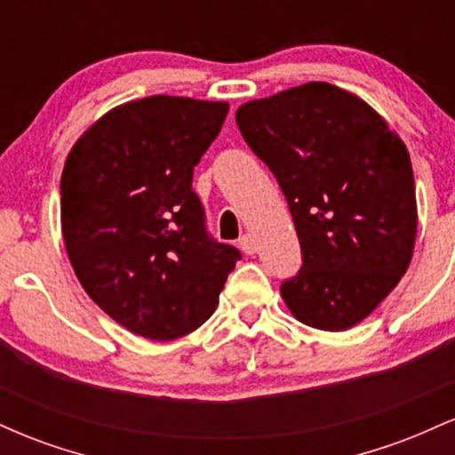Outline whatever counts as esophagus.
<instances>
[{"mask_svg":"<svg viewBox=\"0 0 455 455\" xmlns=\"http://www.w3.org/2000/svg\"><path fill=\"white\" fill-rule=\"evenodd\" d=\"M239 248L243 250L248 257H252V254H257V242H254L252 235H243L242 239H239Z\"/></svg>","mask_w":455,"mask_h":455,"instance_id":"esophagus-1","label":"esophagus"}]
</instances>
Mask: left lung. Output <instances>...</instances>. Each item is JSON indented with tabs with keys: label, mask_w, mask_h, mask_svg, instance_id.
Listing matches in <instances>:
<instances>
[{
	"label": "left lung",
	"mask_w": 455,
	"mask_h": 455,
	"mask_svg": "<svg viewBox=\"0 0 455 455\" xmlns=\"http://www.w3.org/2000/svg\"><path fill=\"white\" fill-rule=\"evenodd\" d=\"M245 143L289 203L304 267L282 284L297 321L347 331L377 310L409 269L417 237L411 156L355 93L312 81L235 113Z\"/></svg>",
	"instance_id": "8db88e82"
}]
</instances>
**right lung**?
<instances>
[{"label": "right lung", "mask_w": 455, "mask_h": 455, "mask_svg": "<svg viewBox=\"0 0 455 455\" xmlns=\"http://www.w3.org/2000/svg\"><path fill=\"white\" fill-rule=\"evenodd\" d=\"M228 102L149 96L92 124L61 173V235L85 293L149 340H175L213 315L239 252L213 243L192 173Z\"/></svg>", "instance_id": "right-lung-1"}]
</instances>
